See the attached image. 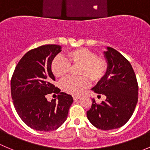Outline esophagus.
<instances>
[{
	"label": "esophagus",
	"mask_w": 150,
	"mask_h": 150,
	"mask_svg": "<svg viewBox=\"0 0 150 150\" xmlns=\"http://www.w3.org/2000/svg\"><path fill=\"white\" fill-rule=\"evenodd\" d=\"M73 98H74V100H78V99H80L81 96H74Z\"/></svg>",
	"instance_id": "1"
}]
</instances>
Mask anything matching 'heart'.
I'll use <instances>...</instances> for the list:
<instances>
[{
  "instance_id": "obj_1",
  "label": "heart",
  "mask_w": 150,
  "mask_h": 150,
  "mask_svg": "<svg viewBox=\"0 0 150 150\" xmlns=\"http://www.w3.org/2000/svg\"><path fill=\"white\" fill-rule=\"evenodd\" d=\"M71 65L81 66L79 75L82 77H68L62 81L61 85L64 91L73 95L80 94L89 85L86 77L97 82L105 76L108 68L105 59L98 57L95 52L86 48H78L68 51L66 59L62 56L55 57L51 62V71L56 77H65L70 72Z\"/></svg>"
}]
</instances>
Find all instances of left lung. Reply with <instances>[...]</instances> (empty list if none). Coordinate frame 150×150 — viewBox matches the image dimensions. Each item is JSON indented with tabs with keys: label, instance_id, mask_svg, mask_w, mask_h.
<instances>
[{
	"label": "left lung",
	"instance_id": "1",
	"mask_svg": "<svg viewBox=\"0 0 150 150\" xmlns=\"http://www.w3.org/2000/svg\"><path fill=\"white\" fill-rule=\"evenodd\" d=\"M103 54L108 71L91 90L106 99L98 105L93 99L87 117L98 129L110 130L121 127L130 119L138 102V86L133 68L123 55L110 47Z\"/></svg>",
	"mask_w": 150,
	"mask_h": 150
}]
</instances>
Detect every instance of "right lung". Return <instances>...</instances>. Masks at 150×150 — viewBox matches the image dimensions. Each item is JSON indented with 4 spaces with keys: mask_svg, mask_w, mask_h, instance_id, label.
<instances>
[{
    "mask_svg": "<svg viewBox=\"0 0 150 150\" xmlns=\"http://www.w3.org/2000/svg\"><path fill=\"white\" fill-rule=\"evenodd\" d=\"M62 51L58 45H44L32 49L21 58L11 80L14 106L23 122L39 131L58 129L66 120L73 103L71 95L53 85V59ZM59 93L57 100H47V94Z\"/></svg>",
    "mask_w": 150,
    "mask_h": 150,
    "instance_id": "1",
    "label": "right lung"
}]
</instances>
